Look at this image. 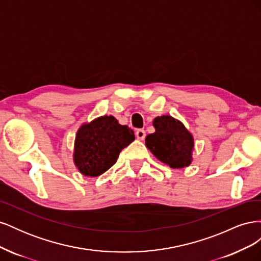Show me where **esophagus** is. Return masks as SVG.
Here are the masks:
<instances>
[{
  "instance_id": "1",
  "label": "esophagus",
  "mask_w": 261,
  "mask_h": 261,
  "mask_svg": "<svg viewBox=\"0 0 261 261\" xmlns=\"http://www.w3.org/2000/svg\"><path fill=\"white\" fill-rule=\"evenodd\" d=\"M136 137H137L138 139H140V140L145 139V137H146V132H145L144 129H137V130H136Z\"/></svg>"
}]
</instances>
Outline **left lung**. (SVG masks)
Returning a JSON list of instances; mask_svg holds the SVG:
<instances>
[{"instance_id":"1","label":"left lung","mask_w":261,"mask_h":261,"mask_svg":"<svg viewBox=\"0 0 261 261\" xmlns=\"http://www.w3.org/2000/svg\"><path fill=\"white\" fill-rule=\"evenodd\" d=\"M155 132L146 137V146L158 160L172 169L186 168L193 161L194 137L184 124L170 115L153 120Z\"/></svg>"}]
</instances>
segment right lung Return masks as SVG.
<instances>
[{"label": "right lung", "instance_id": "add662e5", "mask_svg": "<svg viewBox=\"0 0 261 261\" xmlns=\"http://www.w3.org/2000/svg\"><path fill=\"white\" fill-rule=\"evenodd\" d=\"M135 140L134 132L118 124L112 115H103L84 123L77 130L74 163L83 175L96 177L116 162L122 150Z\"/></svg>", "mask_w": 261, "mask_h": 261}]
</instances>
